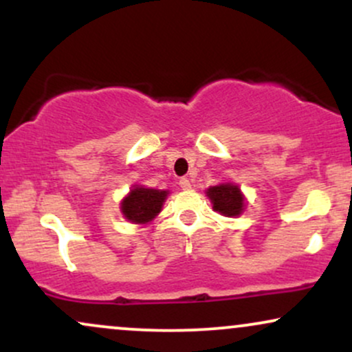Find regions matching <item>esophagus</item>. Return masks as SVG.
<instances>
[{
  "mask_svg": "<svg viewBox=\"0 0 352 352\" xmlns=\"http://www.w3.org/2000/svg\"><path fill=\"white\" fill-rule=\"evenodd\" d=\"M179 185L182 187V190H190V188H192V184H190V180L187 179V177H182V179L179 180Z\"/></svg>",
  "mask_w": 352,
  "mask_h": 352,
  "instance_id": "1",
  "label": "esophagus"
}]
</instances>
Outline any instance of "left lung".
Returning a JSON list of instances; mask_svg holds the SVG:
<instances>
[{"instance_id": "1", "label": "left lung", "mask_w": 352, "mask_h": 352, "mask_svg": "<svg viewBox=\"0 0 352 352\" xmlns=\"http://www.w3.org/2000/svg\"><path fill=\"white\" fill-rule=\"evenodd\" d=\"M213 210L225 217H238L245 210V197L235 184H220L207 190Z\"/></svg>"}]
</instances>
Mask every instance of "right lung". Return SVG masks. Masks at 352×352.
<instances>
[{
    "label": "right lung",
    "mask_w": 352,
    "mask_h": 352,
    "mask_svg": "<svg viewBox=\"0 0 352 352\" xmlns=\"http://www.w3.org/2000/svg\"><path fill=\"white\" fill-rule=\"evenodd\" d=\"M168 190L145 188L134 185L129 195L120 201V212L132 223H148L160 213Z\"/></svg>",
    "instance_id": "1"
}]
</instances>
